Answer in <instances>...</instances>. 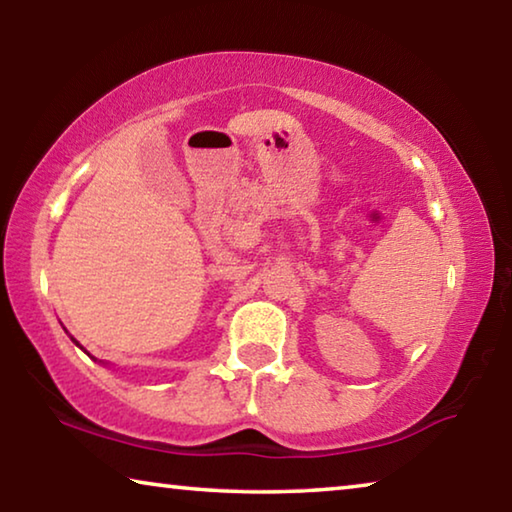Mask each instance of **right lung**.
Here are the masks:
<instances>
[{
    "label": "right lung",
    "mask_w": 512,
    "mask_h": 512,
    "mask_svg": "<svg viewBox=\"0 0 512 512\" xmlns=\"http://www.w3.org/2000/svg\"><path fill=\"white\" fill-rule=\"evenodd\" d=\"M72 341H74V339H72ZM74 343H76V341H74ZM76 345H79V343H76ZM79 348H81V345H79ZM81 350H83V348H81Z\"/></svg>",
    "instance_id": "add662e5"
}]
</instances>
